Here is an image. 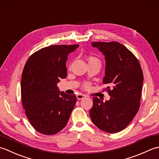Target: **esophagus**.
<instances>
[{"label":"esophagus","instance_id":"esophagus-1","mask_svg":"<svg viewBox=\"0 0 159 159\" xmlns=\"http://www.w3.org/2000/svg\"><path fill=\"white\" fill-rule=\"evenodd\" d=\"M86 95H82V94H78V95H77V99H84L86 98Z\"/></svg>","mask_w":159,"mask_h":159}]
</instances>
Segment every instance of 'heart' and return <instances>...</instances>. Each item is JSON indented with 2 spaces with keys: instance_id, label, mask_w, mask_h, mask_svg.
<instances>
[{
  "instance_id": "b5f03b06",
  "label": "heart",
  "mask_w": 159,
  "mask_h": 159,
  "mask_svg": "<svg viewBox=\"0 0 159 159\" xmlns=\"http://www.w3.org/2000/svg\"><path fill=\"white\" fill-rule=\"evenodd\" d=\"M98 60V59H97V58L95 57H93V56H90V57H89V61H92V60ZM82 86H83V88H84V89H88L90 88V83H88V82H85V83H84Z\"/></svg>"
}]
</instances>
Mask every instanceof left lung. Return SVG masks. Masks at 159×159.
Masks as SVG:
<instances>
[{"label": "left lung", "instance_id": "left-lung-1", "mask_svg": "<svg viewBox=\"0 0 159 159\" xmlns=\"http://www.w3.org/2000/svg\"><path fill=\"white\" fill-rule=\"evenodd\" d=\"M105 56L106 75L103 83L108 86L111 96L103 102L93 98L90 116L97 127L108 133H116L125 128L140 107L143 74L137 58L117 42H93Z\"/></svg>", "mask_w": 159, "mask_h": 159}]
</instances>
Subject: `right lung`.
I'll list each match as a JSON object with an SVG mask.
<instances>
[{
  "label": "right lung",
  "mask_w": 159,
  "mask_h": 159,
  "mask_svg": "<svg viewBox=\"0 0 159 159\" xmlns=\"http://www.w3.org/2000/svg\"><path fill=\"white\" fill-rule=\"evenodd\" d=\"M79 44L51 45L34 53L22 74L21 99L25 114L35 130L57 134L65 127L77 98L60 92L57 84L67 75L69 54Z\"/></svg>",
  "instance_id": "obj_1"
}]
</instances>
